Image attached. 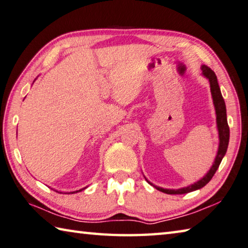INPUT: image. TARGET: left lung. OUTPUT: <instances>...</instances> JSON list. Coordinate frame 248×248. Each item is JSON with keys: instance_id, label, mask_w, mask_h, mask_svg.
Wrapping results in <instances>:
<instances>
[{"instance_id": "8db88e82", "label": "left lung", "mask_w": 248, "mask_h": 248, "mask_svg": "<svg viewBox=\"0 0 248 248\" xmlns=\"http://www.w3.org/2000/svg\"><path fill=\"white\" fill-rule=\"evenodd\" d=\"M202 75L209 80L211 96H213L216 115H217V128L219 132V147H218L217 156H216L215 158L214 165L211 166V168L209 169L208 172L206 173V175H204V177H202L201 180H199L197 182H195L194 184H191V186H188L186 187L178 188V190H169V188H163V187L153 186L151 182H148L146 180L148 183L152 184L153 186H155L157 190L163 193H166V194H186V193L200 190V188H202V186H205L206 184L210 181L211 178L214 177V174L216 173V171H217L219 165L221 163L223 156L226 155L227 150H228L229 139H230V129H229L228 120H227L226 103H224L222 94L220 92L217 76H216V74L209 68V67H207L205 65L202 66Z\"/></svg>"}]
</instances>
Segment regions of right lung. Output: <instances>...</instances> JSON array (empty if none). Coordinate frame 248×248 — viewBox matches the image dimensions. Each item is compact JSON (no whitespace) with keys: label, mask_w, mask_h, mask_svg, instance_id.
Returning a JSON list of instances; mask_svg holds the SVG:
<instances>
[{"label":"right lung","mask_w":248,"mask_h":248,"mask_svg":"<svg viewBox=\"0 0 248 248\" xmlns=\"http://www.w3.org/2000/svg\"><path fill=\"white\" fill-rule=\"evenodd\" d=\"M85 188V187H84ZM84 188H82V190H84ZM82 190H79V191H76V193H77V192H80V191H82ZM73 193H75V192H73Z\"/></svg>","instance_id":"1"}]
</instances>
